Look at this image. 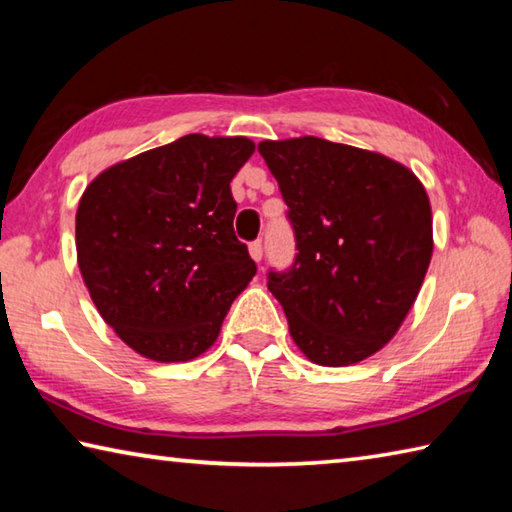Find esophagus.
I'll use <instances>...</instances> for the list:
<instances>
[{"label":"esophagus","mask_w":512,"mask_h":512,"mask_svg":"<svg viewBox=\"0 0 512 512\" xmlns=\"http://www.w3.org/2000/svg\"><path fill=\"white\" fill-rule=\"evenodd\" d=\"M248 250H250V257L255 259V262H262V257H264V246H262V241H253V244L248 246Z\"/></svg>","instance_id":"1"}]
</instances>
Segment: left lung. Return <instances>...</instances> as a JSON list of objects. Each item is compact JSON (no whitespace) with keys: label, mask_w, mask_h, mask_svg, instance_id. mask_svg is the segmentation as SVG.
Here are the masks:
<instances>
[{"label":"left lung","mask_w":512,"mask_h":512,"mask_svg":"<svg viewBox=\"0 0 512 512\" xmlns=\"http://www.w3.org/2000/svg\"><path fill=\"white\" fill-rule=\"evenodd\" d=\"M296 239L284 271L266 273L293 341L320 366H350L393 339L433 250L420 180L379 153L298 137L257 146Z\"/></svg>","instance_id":"left-lung-1"}]
</instances>
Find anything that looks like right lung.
I'll return each instance as SVG.
<instances>
[{"instance_id":"add662e5","label":"right lung","mask_w":512,"mask_h":512,"mask_svg":"<svg viewBox=\"0 0 512 512\" xmlns=\"http://www.w3.org/2000/svg\"><path fill=\"white\" fill-rule=\"evenodd\" d=\"M246 137L185 135L119 162L76 212L79 268L103 320L153 361H189L219 336L257 266L232 228Z\"/></svg>"}]
</instances>
